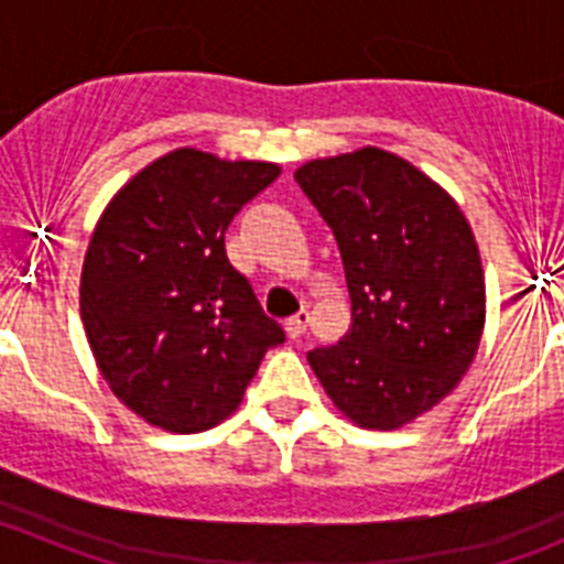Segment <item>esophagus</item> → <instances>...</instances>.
Segmentation results:
<instances>
[{
    "mask_svg": "<svg viewBox=\"0 0 564 564\" xmlns=\"http://www.w3.org/2000/svg\"><path fill=\"white\" fill-rule=\"evenodd\" d=\"M307 325H311V313H307V311H299L296 316H291V318H288V322H285V333H288V336H291V338H299V336H302V333L307 330Z\"/></svg>",
    "mask_w": 564,
    "mask_h": 564,
    "instance_id": "34e87169",
    "label": "esophagus"
}]
</instances>
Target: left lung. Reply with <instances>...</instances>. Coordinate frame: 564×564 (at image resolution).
Wrapping results in <instances>:
<instances>
[{"label": "left lung", "instance_id": "1", "mask_svg": "<svg viewBox=\"0 0 564 564\" xmlns=\"http://www.w3.org/2000/svg\"><path fill=\"white\" fill-rule=\"evenodd\" d=\"M296 183L333 228L350 291V333L307 352L356 426L401 430L455 390L486 325L471 226L446 188L378 147L318 158Z\"/></svg>", "mask_w": 564, "mask_h": 564}]
</instances>
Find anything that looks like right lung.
Segmentation results:
<instances>
[{"instance_id": "obj_1", "label": "right lung", "mask_w": 564, "mask_h": 564, "mask_svg": "<svg viewBox=\"0 0 564 564\" xmlns=\"http://www.w3.org/2000/svg\"><path fill=\"white\" fill-rule=\"evenodd\" d=\"M265 161L183 147L115 194L89 237L82 322L118 401L152 426L206 432L285 341L226 257L234 214L276 181Z\"/></svg>"}]
</instances>
